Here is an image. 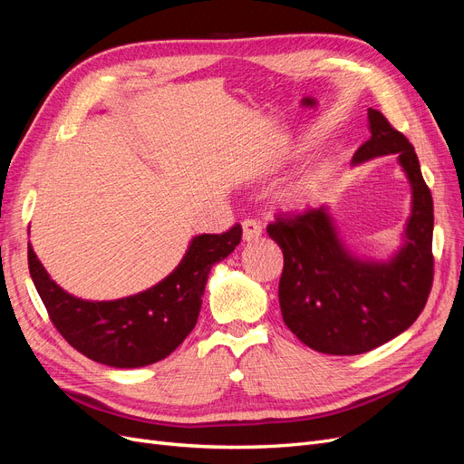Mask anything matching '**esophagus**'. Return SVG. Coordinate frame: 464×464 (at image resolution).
Returning a JSON list of instances; mask_svg holds the SVG:
<instances>
[{
	"instance_id": "esophagus-1",
	"label": "esophagus",
	"mask_w": 464,
	"mask_h": 464,
	"mask_svg": "<svg viewBox=\"0 0 464 464\" xmlns=\"http://www.w3.org/2000/svg\"><path fill=\"white\" fill-rule=\"evenodd\" d=\"M242 230H244V240L246 242H256V240H259L263 227L254 218H246L242 222Z\"/></svg>"
}]
</instances>
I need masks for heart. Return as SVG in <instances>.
<instances>
[{
	"mask_svg": "<svg viewBox=\"0 0 464 464\" xmlns=\"http://www.w3.org/2000/svg\"><path fill=\"white\" fill-rule=\"evenodd\" d=\"M315 179H317V176H315V174H310V176H304V178L294 181V184H292V186L288 188V191H286L288 203L300 205V203H304L307 198H310L312 191H314V186H315Z\"/></svg>",
	"mask_w": 464,
	"mask_h": 464,
	"instance_id": "heart-1",
	"label": "heart"
}]
</instances>
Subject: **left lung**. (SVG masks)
I'll list each match as a JSON object with an SVG mask.
<instances>
[{
    "mask_svg": "<svg viewBox=\"0 0 464 464\" xmlns=\"http://www.w3.org/2000/svg\"><path fill=\"white\" fill-rule=\"evenodd\" d=\"M370 139L353 166L397 154L412 189L401 247L385 261L356 257L341 240L329 207L276 217L266 227L285 256L278 283L286 327L317 353L353 356L395 339L424 310L433 280V201L414 147L368 108Z\"/></svg>",
    "mask_w": 464,
    "mask_h": 464,
    "instance_id": "8db88e82",
    "label": "left lung"
}]
</instances>
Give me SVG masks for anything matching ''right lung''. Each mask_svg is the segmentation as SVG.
<instances>
[{
  "label": "right lung",
  "instance_id": "right-lung-1",
  "mask_svg": "<svg viewBox=\"0 0 464 464\" xmlns=\"http://www.w3.org/2000/svg\"><path fill=\"white\" fill-rule=\"evenodd\" d=\"M240 240V224L224 234L195 236L159 285L110 302L82 300L55 285L31 244L29 271L55 329L75 350L110 368H143L172 354L193 331L210 266L228 257Z\"/></svg>",
  "mask_w": 464,
  "mask_h": 464
}]
</instances>
